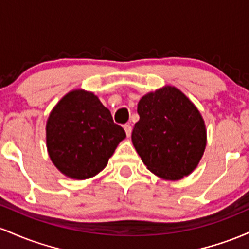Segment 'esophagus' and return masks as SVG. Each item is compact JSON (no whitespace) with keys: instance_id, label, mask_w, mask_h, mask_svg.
I'll list each match as a JSON object with an SVG mask.
<instances>
[{"instance_id":"34e87169","label":"esophagus","mask_w":249,"mask_h":249,"mask_svg":"<svg viewBox=\"0 0 249 249\" xmlns=\"http://www.w3.org/2000/svg\"><path fill=\"white\" fill-rule=\"evenodd\" d=\"M124 128L125 134H127V136H130V134H132V125H130V124H124Z\"/></svg>"}]
</instances>
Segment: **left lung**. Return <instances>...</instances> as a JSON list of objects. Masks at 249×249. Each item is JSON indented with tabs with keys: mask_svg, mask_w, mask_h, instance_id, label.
Masks as SVG:
<instances>
[{
	"mask_svg": "<svg viewBox=\"0 0 249 249\" xmlns=\"http://www.w3.org/2000/svg\"><path fill=\"white\" fill-rule=\"evenodd\" d=\"M140 120L132 141L147 168L167 180L191 174L206 148L200 111L175 87L144 95L138 103Z\"/></svg>",
	"mask_w": 249,
	"mask_h": 249,
	"instance_id": "8db88e82",
	"label": "left lung"
}]
</instances>
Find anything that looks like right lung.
<instances>
[{"label":"right lung","instance_id":"obj_1","mask_svg":"<svg viewBox=\"0 0 249 249\" xmlns=\"http://www.w3.org/2000/svg\"><path fill=\"white\" fill-rule=\"evenodd\" d=\"M124 129L93 93L72 90L55 106L47 121V148L56 168L85 180L107 166Z\"/></svg>","mask_w":249,"mask_h":249}]
</instances>
